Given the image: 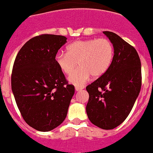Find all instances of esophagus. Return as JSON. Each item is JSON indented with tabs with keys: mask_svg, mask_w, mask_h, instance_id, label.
I'll return each instance as SVG.
<instances>
[{
	"mask_svg": "<svg viewBox=\"0 0 153 153\" xmlns=\"http://www.w3.org/2000/svg\"><path fill=\"white\" fill-rule=\"evenodd\" d=\"M82 89H84V87H75V90H76L77 91H82Z\"/></svg>",
	"mask_w": 153,
	"mask_h": 153,
	"instance_id": "1",
	"label": "esophagus"
}]
</instances>
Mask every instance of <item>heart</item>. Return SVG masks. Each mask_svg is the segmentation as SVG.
I'll return each mask as SVG.
<instances>
[{"instance_id":"obj_1","label":"heart","mask_w":153,"mask_h":153,"mask_svg":"<svg viewBox=\"0 0 153 153\" xmlns=\"http://www.w3.org/2000/svg\"><path fill=\"white\" fill-rule=\"evenodd\" d=\"M67 53H58L56 62L62 72L71 75L76 67L79 68L68 78L76 86L86 83L91 75L102 76L111 66L114 58V46L108 39H91L74 42L66 48Z\"/></svg>"}]
</instances>
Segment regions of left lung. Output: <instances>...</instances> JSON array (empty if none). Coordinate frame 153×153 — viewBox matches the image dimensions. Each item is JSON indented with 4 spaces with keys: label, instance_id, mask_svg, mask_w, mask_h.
<instances>
[{
    "label": "left lung",
    "instance_id": "left-lung-1",
    "mask_svg": "<svg viewBox=\"0 0 153 153\" xmlns=\"http://www.w3.org/2000/svg\"><path fill=\"white\" fill-rule=\"evenodd\" d=\"M103 33L114 46V58L107 72L86 87V112L94 125L112 130L126 120L140 94L141 62L133 46L114 33Z\"/></svg>",
    "mask_w": 153,
    "mask_h": 153
}]
</instances>
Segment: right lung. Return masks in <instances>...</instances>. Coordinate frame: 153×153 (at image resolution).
I'll list each match as a JSON object with an SVG mask.
<instances>
[{
    "mask_svg": "<svg viewBox=\"0 0 153 153\" xmlns=\"http://www.w3.org/2000/svg\"><path fill=\"white\" fill-rule=\"evenodd\" d=\"M66 39L52 34L33 37L13 63L11 88L16 105L26 123L39 131H50L62 123L75 94L56 62Z\"/></svg>",
    "mask_w": 153,
    "mask_h": 153,
    "instance_id": "obj_1",
    "label": "right lung"
}]
</instances>
